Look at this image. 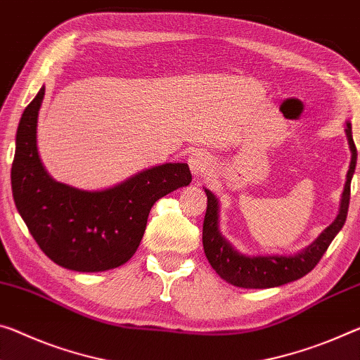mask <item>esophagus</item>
Listing matches in <instances>:
<instances>
[{"instance_id":"esophagus-1","label":"esophagus","mask_w":360,"mask_h":360,"mask_svg":"<svg viewBox=\"0 0 360 360\" xmlns=\"http://www.w3.org/2000/svg\"><path fill=\"white\" fill-rule=\"evenodd\" d=\"M187 162H189V167L192 169L193 176H205L210 173V160L208 157L205 155L203 152H192L189 158H187Z\"/></svg>"}]
</instances>
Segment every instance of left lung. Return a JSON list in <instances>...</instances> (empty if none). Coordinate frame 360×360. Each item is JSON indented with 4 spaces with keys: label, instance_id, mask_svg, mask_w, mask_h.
Wrapping results in <instances>:
<instances>
[{
    "label": "left lung",
    "instance_id": "8db88e82",
    "mask_svg": "<svg viewBox=\"0 0 360 360\" xmlns=\"http://www.w3.org/2000/svg\"><path fill=\"white\" fill-rule=\"evenodd\" d=\"M346 134L352 157L346 176L340 214L319 236L316 242L295 256H245L233 250L232 245L221 236L218 229V200L208 189H205L208 202L203 219V250L211 267L221 278L242 288H272L298 281L317 266L336 233L345 226L347 208H349L351 179L357 162V149L354 139H352L351 123H347Z\"/></svg>",
    "mask_w": 360,
    "mask_h": 360
}]
</instances>
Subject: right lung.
<instances>
[{
    "label": "right lung",
    "instance_id": "add662e5",
    "mask_svg": "<svg viewBox=\"0 0 360 360\" xmlns=\"http://www.w3.org/2000/svg\"><path fill=\"white\" fill-rule=\"evenodd\" d=\"M44 86L25 107L15 136L11 184L17 211L41 252L65 269L101 272L136 253L158 198L189 186L187 163L142 171L112 189L88 192L56 182L37 150V120Z\"/></svg>",
    "mask_w": 360,
    "mask_h": 360
}]
</instances>
